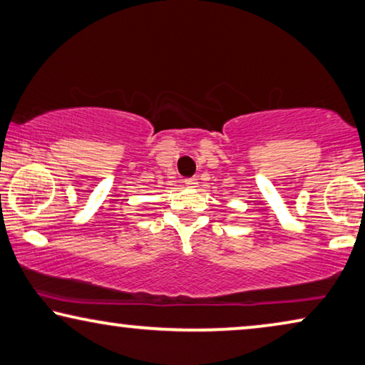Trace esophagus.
<instances>
[{
    "label": "esophagus",
    "mask_w": 365,
    "mask_h": 365,
    "mask_svg": "<svg viewBox=\"0 0 365 365\" xmlns=\"http://www.w3.org/2000/svg\"><path fill=\"white\" fill-rule=\"evenodd\" d=\"M184 184H186L187 187H195V186H197V178H187V179H184Z\"/></svg>",
    "instance_id": "esophagus-1"
}]
</instances>
